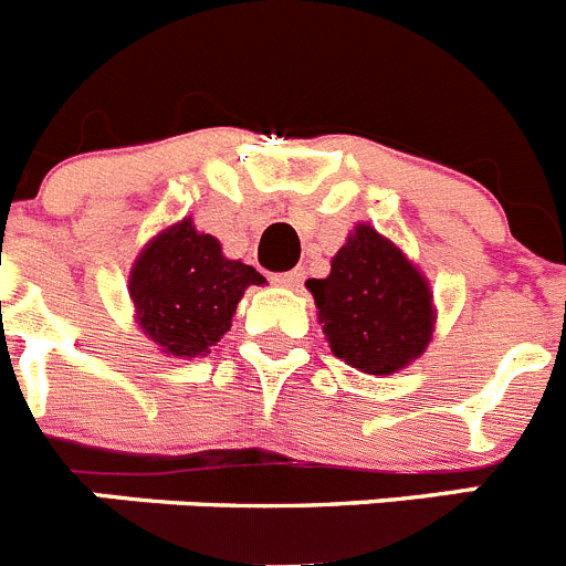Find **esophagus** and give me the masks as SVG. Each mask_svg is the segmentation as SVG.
Masks as SVG:
<instances>
[{
	"mask_svg": "<svg viewBox=\"0 0 566 566\" xmlns=\"http://www.w3.org/2000/svg\"><path fill=\"white\" fill-rule=\"evenodd\" d=\"M274 286H280V289H297L300 283H303V272H297V269H294V272H283V274H274Z\"/></svg>",
	"mask_w": 566,
	"mask_h": 566,
	"instance_id": "obj_1",
	"label": "esophagus"
}]
</instances>
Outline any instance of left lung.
I'll use <instances>...</instances> for the list:
<instances>
[{
	"label": "left lung",
	"mask_w": 566,
	"mask_h": 566,
	"mask_svg": "<svg viewBox=\"0 0 566 566\" xmlns=\"http://www.w3.org/2000/svg\"><path fill=\"white\" fill-rule=\"evenodd\" d=\"M334 357L388 377L419 359L437 332L422 269L371 223H357L332 258L328 277L306 280Z\"/></svg>",
	"instance_id": "left-lung-1"
}]
</instances>
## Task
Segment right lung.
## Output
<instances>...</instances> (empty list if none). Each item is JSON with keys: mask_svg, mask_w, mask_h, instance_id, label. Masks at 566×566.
Masks as SVG:
<instances>
[{"mask_svg": "<svg viewBox=\"0 0 566 566\" xmlns=\"http://www.w3.org/2000/svg\"><path fill=\"white\" fill-rule=\"evenodd\" d=\"M263 283L258 269L227 258L221 240L184 218L144 243L127 289L135 323L158 352L192 359L221 343L243 292Z\"/></svg>", "mask_w": 566, "mask_h": 566, "instance_id": "1", "label": "right lung"}]
</instances>
